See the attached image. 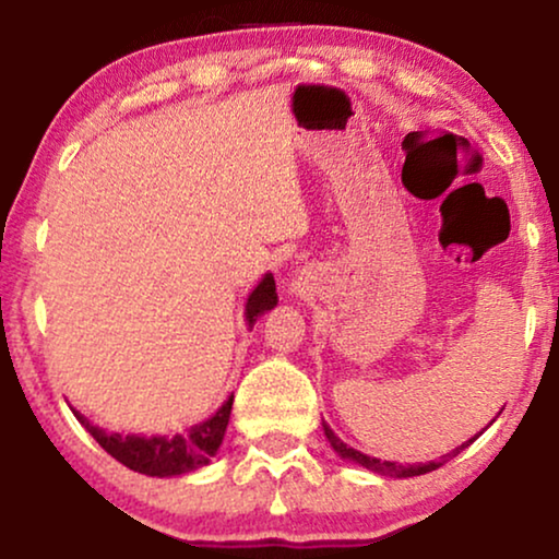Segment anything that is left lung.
<instances>
[{"instance_id": "1", "label": "left lung", "mask_w": 559, "mask_h": 559, "mask_svg": "<svg viewBox=\"0 0 559 559\" xmlns=\"http://www.w3.org/2000/svg\"><path fill=\"white\" fill-rule=\"evenodd\" d=\"M324 435H326V440H330L332 450L337 452L340 457H345V460H353V463L362 465V467H368V471H373V473L391 475V478H412V475H424V473H431V471H437V467H440V465L444 463V460L460 455V452H463L465 448H471L475 437H478V435H475L473 440H467V442L460 444V448H455V450H452V452H448V455H442L440 463H437V460H435V463H419V465H399V463H389V460H378V457H370V455H366V452H360V450L349 448V444H345V442L340 440L337 435H334V431L330 429V424H324Z\"/></svg>"}]
</instances>
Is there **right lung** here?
<instances>
[{
  "mask_svg": "<svg viewBox=\"0 0 559 559\" xmlns=\"http://www.w3.org/2000/svg\"><path fill=\"white\" fill-rule=\"evenodd\" d=\"M278 304L275 294V281L271 273L255 286V292L248 296L245 304V319L252 326L260 314L271 311ZM229 412H233V396L217 408V414L210 416L206 421L193 424L183 435L174 437H138V435H109L99 427H94L84 414L73 412L88 435L109 452L111 457L119 460L130 471L153 475V478H170V475H186L199 471V467L210 465V460L217 455L222 440H225Z\"/></svg>",
  "mask_w": 559,
  "mask_h": 559,
  "instance_id": "obj_1",
  "label": "right lung"
}]
</instances>
